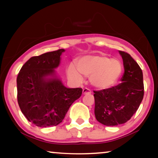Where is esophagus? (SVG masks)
<instances>
[{
  "label": "esophagus",
  "mask_w": 158,
  "mask_h": 158,
  "mask_svg": "<svg viewBox=\"0 0 158 158\" xmlns=\"http://www.w3.org/2000/svg\"><path fill=\"white\" fill-rule=\"evenodd\" d=\"M91 91H90V90L88 89V88H84L83 90V94H90Z\"/></svg>",
  "instance_id": "obj_1"
}]
</instances>
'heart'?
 Returning a JSON list of instances; mask_svg holds the SVG:
<instances>
[{"instance_id":"1","label":"heart","mask_w":158,"mask_h":158,"mask_svg":"<svg viewBox=\"0 0 158 158\" xmlns=\"http://www.w3.org/2000/svg\"><path fill=\"white\" fill-rule=\"evenodd\" d=\"M77 70L73 65L68 69L69 79L75 83L83 81V75L90 76V83L99 90L110 88L117 83L122 73L119 60L102 55H88L77 62Z\"/></svg>"}]
</instances>
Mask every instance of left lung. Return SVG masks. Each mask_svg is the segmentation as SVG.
Returning <instances> with one entry per match:
<instances>
[{"instance_id": "obj_1", "label": "left lung", "mask_w": 158, "mask_h": 158, "mask_svg": "<svg viewBox=\"0 0 158 158\" xmlns=\"http://www.w3.org/2000/svg\"><path fill=\"white\" fill-rule=\"evenodd\" d=\"M124 73L122 83L114 87L94 90L96 118L106 126H117L130 119L144 96L142 71L129 54L118 51Z\"/></svg>"}]
</instances>
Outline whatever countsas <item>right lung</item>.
<instances>
[{
    "label": "right lung",
    "instance_id": "obj_1",
    "mask_svg": "<svg viewBox=\"0 0 158 158\" xmlns=\"http://www.w3.org/2000/svg\"><path fill=\"white\" fill-rule=\"evenodd\" d=\"M64 49L32 57L17 76L18 103L27 120L40 127L57 126L73 103L81 97V88H68L56 75Z\"/></svg>",
    "mask_w": 158,
    "mask_h": 158
}]
</instances>
